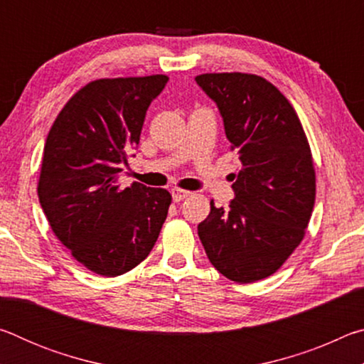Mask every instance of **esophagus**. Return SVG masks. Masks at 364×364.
Segmentation results:
<instances>
[{
  "label": "esophagus",
  "mask_w": 364,
  "mask_h": 364,
  "mask_svg": "<svg viewBox=\"0 0 364 364\" xmlns=\"http://www.w3.org/2000/svg\"><path fill=\"white\" fill-rule=\"evenodd\" d=\"M189 191H184V189H180V188H173L171 189V197H173L175 202H180L183 199H186V197H189Z\"/></svg>",
  "instance_id": "esophagus-1"
}]
</instances>
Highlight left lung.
Returning <instances> with one entry per match:
<instances>
[{"label":"left lung","mask_w":364,"mask_h":364,"mask_svg":"<svg viewBox=\"0 0 364 364\" xmlns=\"http://www.w3.org/2000/svg\"><path fill=\"white\" fill-rule=\"evenodd\" d=\"M196 83L217 104L241 170L230 208L197 226L208 260L247 284L281 268L304 239L315 205V168L304 128L284 95L252 73H202Z\"/></svg>","instance_id":"1"}]
</instances>
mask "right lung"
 Wrapping results in <instances>:
<instances>
[{"label": "right lung", "mask_w": 364, "mask_h": 364, "mask_svg": "<svg viewBox=\"0 0 364 364\" xmlns=\"http://www.w3.org/2000/svg\"><path fill=\"white\" fill-rule=\"evenodd\" d=\"M167 75L102 78L73 95L46 138L38 197L51 230L96 274L120 276L149 255L167 218V189L122 188L147 107Z\"/></svg>", "instance_id": "add662e5"}]
</instances>
